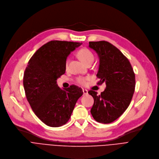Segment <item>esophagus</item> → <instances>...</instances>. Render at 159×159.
I'll return each instance as SVG.
<instances>
[{"label":"esophagus","instance_id":"34e87169","mask_svg":"<svg viewBox=\"0 0 159 159\" xmlns=\"http://www.w3.org/2000/svg\"><path fill=\"white\" fill-rule=\"evenodd\" d=\"M83 93H84V94H88V90L86 89H83Z\"/></svg>","mask_w":159,"mask_h":159}]
</instances>
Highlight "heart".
I'll return each mask as SVG.
<instances>
[{"label": "heart", "mask_w": 159, "mask_h": 159, "mask_svg": "<svg viewBox=\"0 0 159 159\" xmlns=\"http://www.w3.org/2000/svg\"><path fill=\"white\" fill-rule=\"evenodd\" d=\"M78 57L84 62L85 64L87 65L89 63H93L94 57L93 54L91 51L89 50L87 48H82L78 52ZM65 65L67 66L68 65V59L66 61ZM89 80V78H81L79 77L77 78V82L80 85H85L86 84V81Z\"/></svg>", "instance_id": "b5f03b06"}]
</instances>
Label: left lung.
<instances>
[{
    "label": "left lung",
    "mask_w": 159,
    "mask_h": 159,
    "mask_svg": "<svg viewBox=\"0 0 159 159\" xmlns=\"http://www.w3.org/2000/svg\"><path fill=\"white\" fill-rule=\"evenodd\" d=\"M89 47L97 53L100 59L98 85L104 82L106 84L100 95L92 90L88 92L94 98L90 112L98 122L109 124L129 107L134 91L135 75L128 59L110 43L89 42Z\"/></svg>",
    "instance_id": "left-lung-1"
}]
</instances>
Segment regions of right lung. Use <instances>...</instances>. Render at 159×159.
Masks as SVG:
<instances>
[{"label":"right lung","mask_w":159,"mask_h":159,"mask_svg":"<svg viewBox=\"0 0 159 159\" xmlns=\"http://www.w3.org/2000/svg\"><path fill=\"white\" fill-rule=\"evenodd\" d=\"M81 44L49 41L35 52L25 69L23 85L27 100L35 115L50 127L65 124L83 94L78 86L61 89L56 81L65 73L67 56Z\"/></svg>","instance_id":"add662e5"}]
</instances>
